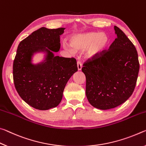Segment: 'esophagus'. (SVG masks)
I'll return each mask as SVG.
<instances>
[{
  "label": "esophagus",
  "instance_id": "obj_1",
  "mask_svg": "<svg viewBox=\"0 0 146 146\" xmlns=\"http://www.w3.org/2000/svg\"><path fill=\"white\" fill-rule=\"evenodd\" d=\"M77 66H78V70H81L82 68V64L81 63L80 61H78L77 63Z\"/></svg>",
  "mask_w": 146,
  "mask_h": 146
}]
</instances>
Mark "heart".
<instances>
[{"instance_id": "obj_1", "label": "heart", "mask_w": 146, "mask_h": 146, "mask_svg": "<svg viewBox=\"0 0 146 146\" xmlns=\"http://www.w3.org/2000/svg\"><path fill=\"white\" fill-rule=\"evenodd\" d=\"M109 42L110 39L106 33L91 32L72 35L70 37V44L64 42L63 46L71 53L84 51L85 59L92 60L106 50Z\"/></svg>"}]
</instances>
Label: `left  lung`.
I'll return each mask as SVG.
<instances>
[{
    "mask_svg": "<svg viewBox=\"0 0 146 146\" xmlns=\"http://www.w3.org/2000/svg\"><path fill=\"white\" fill-rule=\"evenodd\" d=\"M110 46L97 58L83 64L86 77V96L95 108L107 110L125 102L135 88L139 62L135 46L120 28Z\"/></svg>",
    "mask_w": 146,
    "mask_h": 146,
    "instance_id": "8db88e82",
    "label": "left lung"
}]
</instances>
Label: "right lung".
I'll list each match as a JSON object with an SVG mask.
<instances>
[{"mask_svg": "<svg viewBox=\"0 0 146 146\" xmlns=\"http://www.w3.org/2000/svg\"><path fill=\"white\" fill-rule=\"evenodd\" d=\"M64 28L42 27L19 43L13 61L15 89L21 98L33 108L48 110L60 104L66 83L78 71L74 58L56 56L60 49V35ZM44 54L43 60L33 63L35 54Z\"/></svg>", "mask_w": 146, "mask_h": 146, "instance_id": "right-lung-1", "label": "right lung"}]
</instances>
